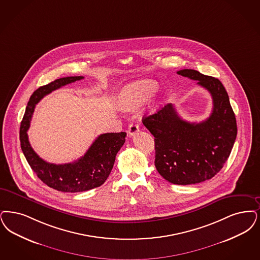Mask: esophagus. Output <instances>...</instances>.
Here are the masks:
<instances>
[{
  "label": "esophagus",
  "instance_id": "1",
  "mask_svg": "<svg viewBox=\"0 0 260 260\" xmlns=\"http://www.w3.org/2000/svg\"><path fill=\"white\" fill-rule=\"evenodd\" d=\"M139 132V126L138 125H136L135 123H132L129 126H128V131H127V133H128V135H131V136H133V135H135V134H137Z\"/></svg>",
  "mask_w": 260,
  "mask_h": 260
}]
</instances>
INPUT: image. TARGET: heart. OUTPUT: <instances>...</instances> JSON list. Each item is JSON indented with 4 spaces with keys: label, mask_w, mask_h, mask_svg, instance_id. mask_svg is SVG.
Masks as SVG:
<instances>
[{
    "label": "heart",
    "mask_w": 260,
    "mask_h": 260,
    "mask_svg": "<svg viewBox=\"0 0 260 260\" xmlns=\"http://www.w3.org/2000/svg\"><path fill=\"white\" fill-rule=\"evenodd\" d=\"M153 80H140L125 86L119 96V105L123 109H134L143 104L156 90Z\"/></svg>",
    "instance_id": "obj_1"
}]
</instances>
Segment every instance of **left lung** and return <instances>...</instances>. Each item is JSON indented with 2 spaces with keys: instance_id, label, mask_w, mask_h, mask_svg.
I'll list each match as a JSON object with an SVG mask.
<instances>
[{
  "instance_id": "8db88e82",
  "label": "left lung",
  "mask_w": 260,
  "mask_h": 260,
  "mask_svg": "<svg viewBox=\"0 0 260 260\" xmlns=\"http://www.w3.org/2000/svg\"><path fill=\"white\" fill-rule=\"evenodd\" d=\"M179 75L197 80L213 99L210 117L189 123L167 104L156 113L143 117L142 123L155 137L157 172L175 185H191L215 176L228 160L237 135L235 114L229 94L218 78L194 70Z\"/></svg>"
}]
</instances>
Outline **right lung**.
<instances>
[{"label": "right lung", "instance_id": "obj_1", "mask_svg": "<svg viewBox=\"0 0 260 260\" xmlns=\"http://www.w3.org/2000/svg\"><path fill=\"white\" fill-rule=\"evenodd\" d=\"M83 78V76H68L40 87L31 94L21 122V149L28 164L45 185L62 192H80L102 186L109 176L116 155L124 145L126 136L123 132L101 135L83 156L73 162L63 165L47 162L32 150L27 131L36 104L44 95Z\"/></svg>", "mask_w": 260, "mask_h": 260}]
</instances>
